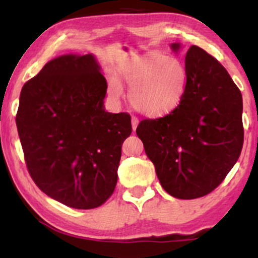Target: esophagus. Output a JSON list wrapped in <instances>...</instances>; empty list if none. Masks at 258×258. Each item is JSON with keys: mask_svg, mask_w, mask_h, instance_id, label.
Here are the masks:
<instances>
[{"mask_svg": "<svg viewBox=\"0 0 258 258\" xmlns=\"http://www.w3.org/2000/svg\"><path fill=\"white\" fill-rule=\"evenodd\" d=\"M138 122H139L138 117H136V116H132V128H133V131H136V128H137V126H138Z\"/></svg>", "mask_w": 258, "mask_h": 258, "instance_id": "1", "label": "esophagus"}]
</instances>
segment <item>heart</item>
I'll use <instances>...</instances> for the list:
<instances>
[{
  "label": "heart",
  "mask_w": 258,
  "mask_h": 258,
  "mask_svg": "<svg viewBox=\"0 0 258 258\" xmlns=\"http://www.w3.org/2000/svg\"><path fill=\"white\" fill-rule=\"evenodd\" d=\"M121 78L130 90V102L147 116H162L172 111L183 98L188 72L178 58L161 53H148L127 61L121 70ZM111 96H121L117 82L111 85Z\"/></svg>",
  "instance_id": "heart-1"
}]
</instances>
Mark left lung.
<instances>
[{
  "mask_svg": "<svg viewBox=\"0 0 258 258\" xmlns=\"http://www.w3.org/2000/svg\"><path fill=\"white\" fill-rule=\"evenodd\" d=\"M178 51L179 43H173ZM188 72L179 104L159 119L142 120L136 133L162 188L178 199H197L223 182L244 143L242 97L217 59L198 46L185 54Z\"/></svg>",
  "mask_w": 258,
  "mask_h": 258,
  "instance_id": "obj_1",
  "label": "left lung"
}]
</instances>
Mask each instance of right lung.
I'll list each match as a JSON object with an SVG mask.
<instances>
[{
  "label": "right lung",
  "mask_w": 258,
  "mask_h": 258,
  "mask_svg": "<svg viewBox=\"0 0 258 258\" xmlns=\"http://www.w3.org/2000/svg\"><path fill=\"white\" fill-rule=\"evenodd\" d=\"M92 54L48 61L20 92L16 122L32 180L74 209H96L114 193L127 112L105 111L106 80Z\"/></svg>",
  "instance_id": "obj_1"
}]
</instances>
